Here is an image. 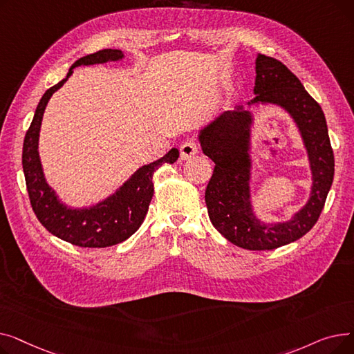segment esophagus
<instances>
[{"label": "esophagus", "mask_w": 354, "mask_h": 354, "mask_svg": "<svg viewBox=\"0 0 354 354\" xmlns=\"http://www.w3.org/2000/svg\"><path fill=\"white\" fill-rule=\"evenodd\" d=\"M198 153V143L194 139L185 140L180 146V158L182 159H189L191 156Z\"/></svg>", "instance_id": "esophagus-1"}]
</instances>
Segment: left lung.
I'll list each match as a JSON object with an SVG mask.
<instances>
[{"instance_id":"obj_1","label":"left lung","mask_w":354,"mask_h":354,"mask_svg":"<svg viewBox=\"0 0 354 354\" xmlns=\"http://www.w3.org/2000/svg\"><path fill=\"white\" fill-rule=\"evenodd\" d=\"M255 97L248 103H272L286 109L299 127L313 174L311 195L290 221L264 224L251 205L250 135L252 116L238 106L224 111L201 130L202 152L214 163V174L205 191L212 225L236 247L251 251L275 250L304 236L317 222L331 188L334 155L327 123L315 102L297 76L281 63L264 54L255 60Z\"/></svg>"}]
</instances>
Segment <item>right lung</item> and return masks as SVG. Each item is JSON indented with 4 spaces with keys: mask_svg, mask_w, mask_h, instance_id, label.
I'll return each instance as SVG.
<instances>
[{
    "mask_svg": "<svg viewBox=\"0 0 354 354\" xmlns=\"http://www.w3.org/2000/svg\"><path fill=\"white\" fill-rule=\"evenodd\" d=\"M120 59H123V53L111 48L79 59L70 67L66 79L44 93L24 138L23 169L31 208L48 232L77 247H111L133 235L142 225L153 196V174L163 163H174L179 158L178 149H171L163 158L142 166L113 195L90 208H67L48 187L39 156V133L50 97L67 82L74 67L118 62Z\"/></svg>",
    "mask_w": 354,
    "mask_h": 354,
    "instance_id": "1",
    "label": "right lung"
}]
</instances>
